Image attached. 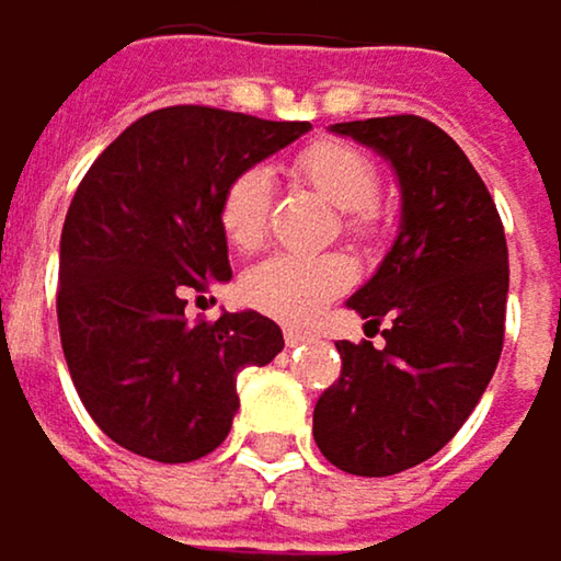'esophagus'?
I'll return each instance as SVG.
<instances>
[{
	"mask_svg": "<svg viewBox=\"0 0 561 561\" xmlns=\"http://www.w3.org/2000/svg\"><path fill=\"white\" fill-rule=\"evenodd\" d=\"M284 340H287V346L294 350V346H304V343H310L313 336H310L307 330H294V327H287V330H284Z\"/></svg>",
	"mask_w": 561,
	"mask_h": 561,
	"instance_id": "obj_1",
	"label": "esophagus"
}]
</instances>
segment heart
Instances as JSON below:
<instances>
[{
	"instance_id": "heart-1",
	"label": "heart",
	"mask_w": 561,
	"mask_h": 561,
	"mask_svg": "<svg viewBox=\"0 0 561 561\" xmlns=\"http://www.w3.org/2000/svg\"><path fill=\"white\" fill-rule=\"evenodd\" d=\"M297 175L320 192L330 205L343 208L346 231L366 241L376 228L373 202L379 198V169L376 162L340 140H323L307 146L297 162ZM271 215V175L264 169L238 172L221 202H218V225L225 241L234 251H254L264 241ZM353 284V264L336 254H274L251 264L241 280L238 294L257 313H267L284 323H307L313 320L330 300H336Z\"/></svg>"
}]
</instances>
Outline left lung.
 Returning <instances> with one entry per match:
<instances>
[{"instance_id":"8db88e82","label":"left lung","mask_w":561,"mask_h":561,"mask_svg":"<svg viewBox=\"0 0 561 561\" xmlns=\"http://www.w3.org/2000/svg\"><path fill=\"white\" fill-rule=\"evenodd\" d=\"M386 156L402 225L379 271L346 300L386 346L336 343L343 373L313 409L323 457L356 477H389L434 457L493 379L506 323L500 211L440 127L415 114L330 127Z\"/></svg>"}]
</instances>
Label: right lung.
<instances>
[{
	"label": "right lung",
	"instance_id": "obj_1",
	"mask_svg": "<svg viewBox=\"0 0 561 561\" xmlns=\"http://www.w3.org/2000/svg\"><path fill=\"white\" fill-rule=\"evenodd\" d=\"M310 130L218 107H162L130 124L81 179L58 267V330L75 389L121 447L188 463L238 412V373L284 350L274 320L185 317L188 294L231 280L218 202L228 182Z\"/></svg>",
	"mask_w": 561,
	"mask_h": 561
}]
</instances>
